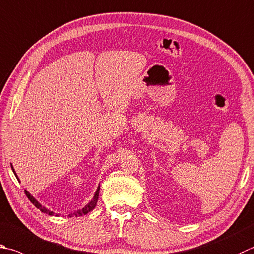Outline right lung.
Segmentation results:
<instances>
[{
    "instance_id": "obj_1",
    "label": "right lung",
    "mask_w": 254,
    "mask_h": 254,
    "mask_svg": "<svg viewBox=\"0 0 254 254\" xmlns=\"http://www.w3.org/2000/svg\"><path fill=\"white\" fill-rule=\"evenodd\" d=\"M11 168H12V170H13V173L15 174L16 179L18 180V182H20V179H18L17 174H16V172H15V170H14V168H13L12 164H11ZM24 192H25L26 196L29 197V200L32 202V203H33L36 207H38V209H39L40 211H42L43 213H47V214H49V215H55V216H59V215H60V214H58V213H54L53 211L49 210L48 207H45L44 205L41 204L39 201H36L35 197H34L33 195H31V193H30L29 191H27V190H24ZM99 192H100V184H99V187H98V189H96V191H95V193H94V196L92 197V200L89 202V203H87L85 206H83L82 209L76 210L75 212H73V213L68 214V215H67L68 218H72V216H81V215H84V214L89 213V212H91L92 210H93L94 207H95V205H96V203H98V200H99Z\"/></svg>"
}]
</instances>
